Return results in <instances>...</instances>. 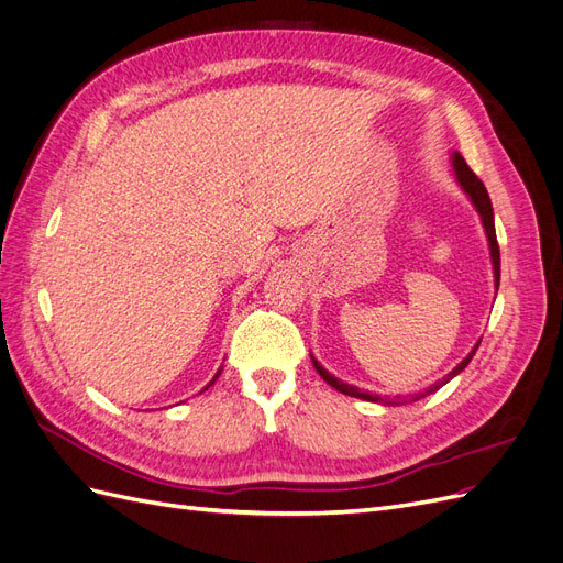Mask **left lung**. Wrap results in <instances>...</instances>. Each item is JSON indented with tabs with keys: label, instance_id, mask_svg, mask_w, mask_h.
Segmentation results:
<instances>
[{
	"label": "left lung",
	"instance_id": "1",
	"mask_svg": "<svg viewBox=\"0 0 563 563\" xmlns=\"http://www.w3.org/2000/svg\"><path fill=\"white\" fill-rule=\"evenodd\" d=\"M453 172H455V176H457V183L463 185V190L470 195V199L474 201V207H476V211H479V216H482V223H484V228H486V234H488V246H490V258H493V272H496V286L500 284V249H498V240H496V223H493V207H490V197H488V192H486V187H484V183L476 178V174L472 172V168L467 166V162L457 155H453ZM482 343V340H479ZM476 347L479 345H474V350L465 356L463 362H460L449 376L441 380V383H437L434 387H430V391L432 389H439L441 385L444 383H449L453 376H457L460 371H463L467 364H470V360L474 356V352H476ZM314 368L319 371V376L327 380L331 387H335L338 391H343V395H347V397H356V399H366V401H385L380 395H371V391H362L360 387H352V385H347V383H343V380H338V378H333L331 373L323 368V366H319L317 362H314Z\"/></svg>",
	"mask_w": 563,
	"mask_h": 563
}]
</instances>
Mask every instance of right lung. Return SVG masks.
<instances>
[{"label":"right lung","instance_id":"right-lung-1","mask_svg":"<svg viewBox=\"0 0 563 563\" xmlns=\"http://www.w3.org/2000/svg\"><path fill=\"white\" fill-rule=\"evenodd\" d=\"M216 378H218V376H216Z\"/></svg>","mask_w":563,"mask_h":563}]
</instances>
